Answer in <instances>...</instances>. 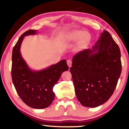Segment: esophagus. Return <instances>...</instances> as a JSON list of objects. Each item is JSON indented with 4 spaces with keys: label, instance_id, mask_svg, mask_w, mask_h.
<instances>
[{
    "label": "esophagus",
    "instance_id": "1",
    "mask_svg": "<svg viewBox=\"0 0 129 129\" xmlns=\"http://www.w3.org/2000/svg\"><path fill=\"white\" fill-rule=\"evenodd\" d=\"M67 65L68 66H69V67H70L71 66H72V60H67Z\"/></svg>",
    "mask_w": 129,
    "mask_h": 129
}]
</instances>
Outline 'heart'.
<instances>
[{
	"label": "heart",
	"mask_w": 129,
	"mask_h": 129,
	"mask_svg": "<svg viewBox=\"0 0 129 129\" xmlns=\"http://www.w3.org/2000/svg\"><path fill=\"white\" fill-rule=\"evenodd\" d=\"M65 38L70 42H78V46L81 48L85 47L89 42L90 36L84 30H73L65 35Z\"/></svg>",
	"instance_id": "1"
}]
</instances>
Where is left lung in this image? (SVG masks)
I'll return each instance as SVG.
<instances>
[{"label":"left lung","mask_w":129,"mask_h":129,"mask_svg":"<svg viewBox=\"0 0 129 129\" xmlns=\"http://www.w3.org/2000/svg\"><path fill=\"white\" fill-rule=\"evenodd\" d=\"M70 70L82 106L96 107L107 102L121 73L120 50L110 34L104 30L91 49L75 54Z\"/></svg>","instance_id":"left-lung-1"}]
</instances>
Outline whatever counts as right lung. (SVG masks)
Segmentation results:
<instances>
[{"label": "right lung", "mask_w": 129, "mask_h": 129, "mask_svg": "<svg viewBox=\"0 0 129 129\" xmlns=\"http://www.w3.org/2000/svg\"><path fill=\"white\" fill-rule=\"evenodd\" d=\"M38 31L29 29L20 36L13 49L11 76L16 91L21 100L29 107L37 109L48 107L55 94L53 87L62 73L69 70L66 59L41 70L29 68L20 53L24 37L36 35Z\"/></svg>", "instance_id": "add662e5"}]
</instances>
